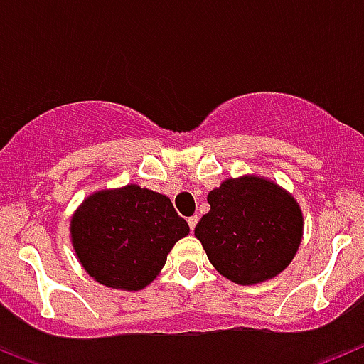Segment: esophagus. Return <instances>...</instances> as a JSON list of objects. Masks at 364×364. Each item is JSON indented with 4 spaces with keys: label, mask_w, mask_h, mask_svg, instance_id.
I'll use <instances>...</instances> for the list:
<instances>
[{
    "label": "esophagus",
    "mask_w": 364,
    "mask_h": 364,
    "mask_svg": "<svg viewBox=\"0 0 364 364\" xmlns=\"http://www.w3.org/2000/svg\"><path fill=\"white\" fill-rule=\"evenodd\" d=\"M197 222H198V217H189V218H188L189 230H191V231H195V226H197Z\"/></svg>",
    "instance_id": "obj_1"
}]
</instances>
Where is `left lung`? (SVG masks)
I'll return each mask as SVG.
<instances>
[{
  "label": "left lung",
  "mask_w": 364,
  "mask_h": 364,
  "mask_svg": "<svg viewBox=\"0 0 364 364\" xmlns=\"http://www.w3.org/2000/svg\"><path fill=\"white\" fill-rule=\"evenodd\" d=\"M211 210L195 228L220 275L250 286L273 279L294 260L302 239V211L275 182L246 175L208 195Z\"/></svg>",
  "instance_id": "obj_1"
}]
</instances>
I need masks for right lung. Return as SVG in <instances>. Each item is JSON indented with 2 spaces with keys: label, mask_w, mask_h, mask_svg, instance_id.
<instances>
[{
  "label": "right lung",
  "mask_w": 364,
  "mask_h": 364,
  "mask_svg": "<svg viewBox=\"0 0 364 364\" xmlns=\"http://www.w3.org/2000/svg\"><path fill=\"white\" fill-rule=\"evenodd\" d=\"M188 222L166 195L127 184L85 198L70 218L80 264L100 284L136 291L156 279Z\"/></svg>",
  "instance_id": "1"
}]
</instances>
